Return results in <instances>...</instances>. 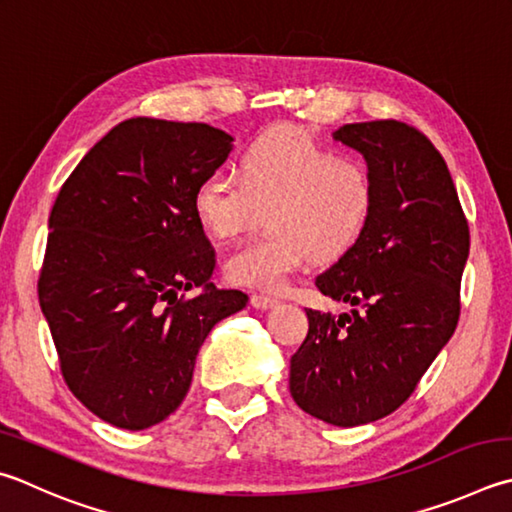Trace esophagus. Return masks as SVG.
<instances>
[{"label": "esophagus", "mask_w": 512, "mask_h": 512, "mask_svg": "<svg viewBox=\"0 0 512 512\" xmlns=\"http://www.w3.org/2000/svg\"><path fill=\"white\" fill-rule=\"evenodd\" d=\"M250 304H253L259 311H268V309H273V306L280 304V300L271 295H264V293H255V295H250Z\"/></svg>", "instance_id": "esophagus-1"}]
</instances>
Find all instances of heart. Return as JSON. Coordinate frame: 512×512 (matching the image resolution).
<instances>
[{"label":"heart","mask_w":512,"mask_h":512,"mask_svg":"<svg viewBox=\"0 0 512 512\" xmlns=\"http://www.w3.org/2000/svg\"><path fill=\"white\" fill-rule=\"evenodd\" d=\"M208 235L235 239L257 226L266 235L235 250L224 264L232 284L280 291L306 259L333 262L356 244L374 208L365 163L333 154L295 127L266 132L241 156V176L212 172L192 197Z\"/></svg>","instance_id":"1"}]
</instances>
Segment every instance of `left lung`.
<instances>
[{"mask_svg":"<svg viewBox=\"0 0 512 512\" xmlns=\"http://www.w3.org/2000/svg\"><path fill=\"white\" fill-rule=\"evenodd\" d=\"M338 143L365 156L374 208L365 230L318 291L360 309H306L309 333L291 358L293 401L338 427L398 410L448 345L470 253L448 165L418 129L398 120L342 125Z\"/></svg>","mask_w":512,"mask_h":512,"instance_id":"8db88e82","label":"left lung"}]
</instances>
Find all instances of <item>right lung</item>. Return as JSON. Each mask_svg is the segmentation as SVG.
<instances>
[{"label": "right lung", "instance_id": "right-lung-1", "mask_svg": "<svg viewBox=\"0 0 512 512\" xmlns=\"http://www.w3.org/2000/svg\"><path fill=\"white\" fill-rule=\"evenodd\" d=\"M230 150L232 136L206 123L129 118L53 203L42 313L73 396L123 430L161 423L183 403L210 329L248 302L210 282L215 250L192 208Z\"/></svg>", "mask_w": 512, "mask_h": 512}]
</instances>
